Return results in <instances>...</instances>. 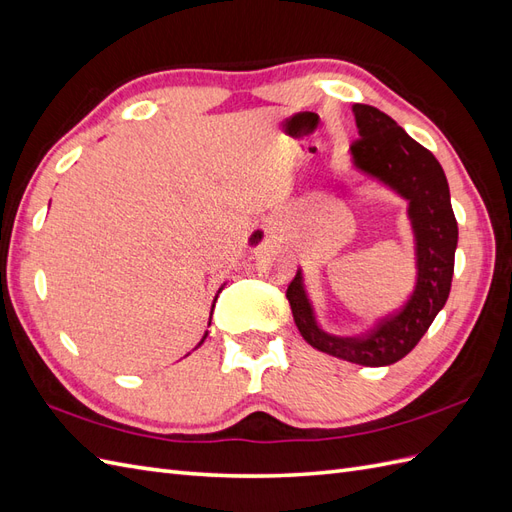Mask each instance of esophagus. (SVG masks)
<instances>
[{
	"label": "esophagus",
	"instance_id": "esophagus-1",
	"mask_svg": "<svg viewBox=\"0 0 512 512\" xmlns=\"http://www.w3.org/2000/svg\"><path fill=\"white\" fill-rule=\"evenodd\" d=\"M248 242H251V246H261V244H264V233L255 231V233L251 235V240H248Z\"/></svg>",
	"mask_w": 512,
	"mask_h": 512
}]
</instances>
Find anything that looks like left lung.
<instances>
[{"instance_id":"obj_1","label":"left lung","mask_w":512,"mask_h":512,"mask_svg":"<svg viewBox=\"0 0 512 512\" xmlns=\"http://www.w3.org/2000/svg\"><path fill=\"white\" fill-rule=\"evenodd\" d=\"M352 112L359 129V140L350 147L352 164L409 201L415 233V290L398 313H391L372 331L357 337H337L320 329L300 270L287 285L285 296L309 346L350 363L383 368L409 355L448 300L458 227L448 179L437 157L378 108L355 103Z\"/></svg>"}]
</instances>
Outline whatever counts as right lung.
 Listing matches in <instances>:
<instances>
[{
    "mask_svg": "<svg viewBox=\"0 0 512 512\" xmlns=\"http://www.w3.org/2000/svg\"><path fill=\"white\" fill-rule=\"evenodd\" d=\"M209 320H212V318H209ZM205 337H207V333H205ZM205 337H203V339H205ZM203 339H201V344H203Z\"/></svg>",
    "mask_w": 512,
    "mask_h": 512,
    "instance_id": "1",
    "label": "right lung"
}]
</instances>
